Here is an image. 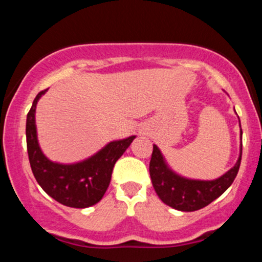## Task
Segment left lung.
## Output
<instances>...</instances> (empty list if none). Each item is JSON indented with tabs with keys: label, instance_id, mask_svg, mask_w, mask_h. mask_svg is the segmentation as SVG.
Here are the masks:
<instances>
[{
	"label": "left lung",
	"instance_id": "left-lung-1",
	"mask_svg": "<svg viewBox=\"0 0 262 262\" xmlns=\"http://www.w3.org/2000/svg\"><path fill=\"white\" fill-rule=\"evenodd\" d=\"M242 135L240 125V137ZM242 146L240 144L239 158L235 165L224 175L214 180H193L179 175L171 169L161 150L154 144L149 171L156 194L165 204L182 212H193L208 206L230 187L236 177L242 161Z\"/></svg>",
	"mask_w": 262,
	"mask_h": 262
}]
</instances>
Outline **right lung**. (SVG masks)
I'll use <instances>...</instances> for the list:
<instances>
[{"label": "right lung", "instance_id": "1", "mask_svg": "<svg viewBox=\"0 0 262 262\" xmlns=\"http://www.w3.org/2000/svg\"><path fill=\"white\" fill-rule=\"evenodd\" d=\"M47 91L38 93L27 114V150L33 175L39 186L59 203L73 208H87L100 202L106 193L114 164L129 148L135 135L110 141L85 160L73 164L52 161L41 151L35 124L37 103Z\"/></svg>", "mask_w": 262, "mask_h": 262}]
</instances>
